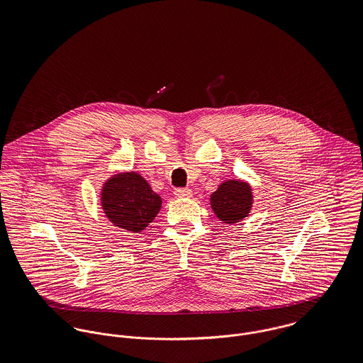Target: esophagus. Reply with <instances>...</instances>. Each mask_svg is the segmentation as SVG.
Segmentation results:
<instances>
[{
    "label": "esophagus",
    "mask_w": 363,
    "mask_h": 363,
    "mask_svg": "<svg viewBox=\"0 0 363 363\" xmlns=\"http://www.w3.org/2000/svg\"><path fill=\"white\" fill-rule=\"evenodd\" d=\"M174 196H176L177 199H190V197L193 196V193H191L190 189H177V190L174 191Z\"/></svg>",
    "instance_id": "34e87169"
}]
</instances>
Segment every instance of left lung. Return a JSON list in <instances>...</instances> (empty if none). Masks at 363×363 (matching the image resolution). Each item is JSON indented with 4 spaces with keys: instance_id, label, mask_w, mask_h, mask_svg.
<instances>
[{
    "instance_id": "8db88e82",
    "label": "left lung",
    "mask_w": 363,
    "mask_h": 363,
    "mask_svg": "<svg viewBox=\"0 0 363 363\" xmlns=\"http://www.w3.org/2000/svg\"><path fill=\"white\" fill-rule=\"evenodd\" d=\"M252 186L247 182L232 179L220 183L209 197L213 213L226 225L243 220L253 207Z\"/></svg>"
}]
</instances>
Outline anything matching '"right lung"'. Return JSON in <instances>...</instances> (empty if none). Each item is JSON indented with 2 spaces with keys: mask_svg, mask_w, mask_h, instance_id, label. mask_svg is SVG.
I'll return each instance as SVG.
<instances>
[{
  "mask_svg": "<svg viewBox=\"0 0 363 363\" xmlns=\"http://www.w3.org/2000/svg\"><path fill=\"white\" fill-rule=\"evenodd\" d=\"M101 207L114 226L140 233L155 219L162 199L140 173L120 172L104 182Z\"/></svg>",
  "mask_w": 363,
  "mask_h": 363,
  "instance_id": "1",
  "label": "right lung"
}]
</instances>
